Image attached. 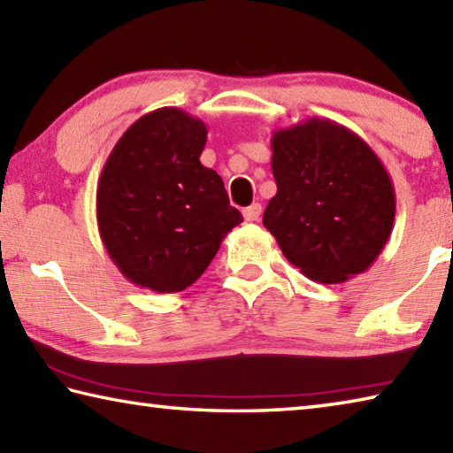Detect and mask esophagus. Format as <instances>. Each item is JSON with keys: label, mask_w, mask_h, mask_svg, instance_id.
<instances>
[{"label": "esophagus", "mask_w": 453, "mask_h": 453, "mask_svg": "<svg viewBox=\"0 0 453 453\" xmlns=\"http://www.w3.org/2000/svg\"><path fill=\"white\" fill-rule=\"evenodd\" d=\"M261 203H251L250 208L243 210V218L245 221H257L259 216H261Z\"/></svg>", "instance_id": "esophagus-1"}]
</instances>
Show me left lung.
<instances>
[{
    "label": "left lung",
    "mask_w": 453,
    "mask_h": 453,
    "mask_svg": "<svg viewBox=\"0 0 453 453\" xmlns=\"http://www.w3.org/2000/svg\"><path fill=\"white\" fill-rule=\"evenodd\" d=\"M277 194L263 226L283 255L317 283H342L372 265L394 227L396 196L363 138L312 117L271 136Z\"/></svg>",
    "instance_id": "8db88e82"
}]
</instances>
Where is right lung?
Wrapping results in <instances>:
<instances>
[{
  "label": "right lung",
  "mask_w": 453,
  "mask_h": 453,
  "mask_svg": "<svg viewBox=\"0 0 453 453\" xmlns=\"http://www.w3.org/2000/svg\"><path fill=\"white\" fill-rule=\"evenodd\" d=\"M205 136L200 119L164 106L133 122L104 162L98 234L120 273L142 289L184 291L243 221L224 180L202 166Z\"/></svg>",
  "instance_id": "right-lung-1"
}]
</instances>
